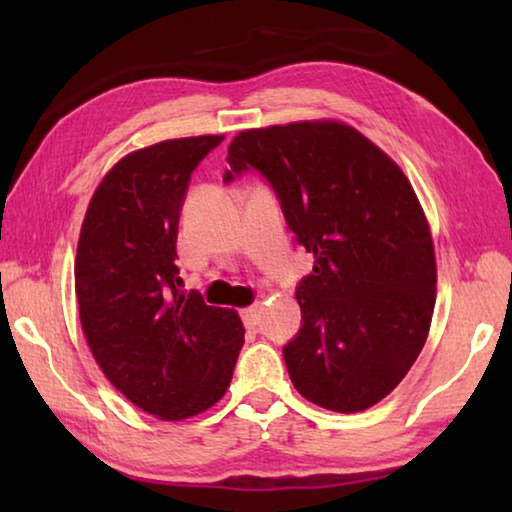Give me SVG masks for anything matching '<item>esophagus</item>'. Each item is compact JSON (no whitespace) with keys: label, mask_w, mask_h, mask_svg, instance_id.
<instances>
[{"label":"esophagus","mask_w":512,"mask_h":512,"mask_svg":"<svg viewBox=\"0 0 512 512\" xmlns=\"http://www.w3.org/2000/svg\"><path fill=\"white\" fill-rule=\"evenodd\" d=\"M259 316H262V311H259L257 305L253 307H246L244 311H241V318H244V325L248 329H255L259 325Z\"/></svg>","instance_id":"34e87169"}]
</instances>
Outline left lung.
Returning a JSON list of instances; mask_svg holds the SVG:
<instances>
[{
    "label": "left lung",
    "instance_id": "1",
    "mask_svg": "<svg viewBox=\"0 0 512 512\" xmlns=\"http://www.w3.org/2000/svg\"><path fill=\"white\" fill-rule=\"evenodd\" d=\"M223 180L264 173L314 273L298 287L302 327L284 345L305 400L359 413L393 391L427 341L436 253L411 180L343 121L248 128L230 142Z\"/></svg>",
    "mask_w": 512,
    "mask_h": 512
}]
</instances>
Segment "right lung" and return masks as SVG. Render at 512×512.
<instances>
[{
    "mask_svg": "<svg viewBox=\"0 0 512 512\" xmlns=\"http://www.w3.org/2000/svg\"><path fill=\"white\" fill-rule=\"evenodd\" d=\"M223 135L164 140L121 158L90 198L74 262L81 327L117 391L185 420L228 391L244 345L235 309L180 291L178 216L189 176Z\"/></svg>",
    "mask_w": 512,
    "mask_h": 512,
    "instance_id": "obj_1",
    "label": "right lung"
}]
</instances>
